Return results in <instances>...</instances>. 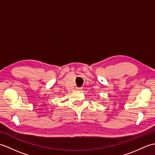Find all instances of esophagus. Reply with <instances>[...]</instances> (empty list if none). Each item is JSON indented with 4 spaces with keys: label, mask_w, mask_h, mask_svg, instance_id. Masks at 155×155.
<instances>
[{
    "label": "esophagus",
    "mask_w": 155,
    "mask_h": 155,
    "mask_svg": "<svg viewBox=\"0 0 155 155\" xmlns=\"http://www.w3.org/2000/svg\"><path fill=\"white\" fill-rule=\"evenodd\" d=\"M81 90H82V88H79V87L76 88V91H81Z\"/></svg>",
    "instance_id": "obj_1"
}]
</instances>
